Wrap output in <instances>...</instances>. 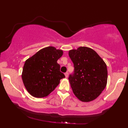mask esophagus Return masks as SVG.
<instances>
[{"label": "esophagus", "mask_w": 128, "mask_h": 128, "mask_svg": "<svg viewBox=\"0 0 128 128\" xmlns=\"http://www.w3.org/2000/svg\"><path fill=\"white\" fill-rule=\"evenodd\" d=\"M64 75H65L66 78H67L68 77V75H69V73H68V72H66L65 73H64Z\"/></svg>", "instance_id": "esophagus-1"}]
</instances>
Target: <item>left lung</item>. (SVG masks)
Returning a JSON list of instances; mask_svg holds the SVG:
<instances>
[{
    "label": "left lung",
    "instance_id": "1",
    "mask_svg": "<svg viewBox=\"0 0 128 128\" xmlns=\"http://www.w3.org/2000/svg\"><path fill=\"white\" fill-rule=\"evenodd\" d=\"M74 71L69 76L73 92L83 102L95 100L104 90L108 72L106 63L97 52L82 46L69 52Z\"/></svg>",
    "mask_w": 128,
    "mask_h": 128
}]
</instances>
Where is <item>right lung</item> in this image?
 I'll use <instances>...</instances> for the list:
<instances>
[{
    "label": "right lung",
    "instance_id": "add662e5",
    "mask_svg": "<svg viewBox=\"0 0 128 128\" xmlns=\"http://www.w3.org/2000/svg\"><path fill=\"white\" fill-rule=\"evenodd\" d=\"M62 54V50L48 46L39 50L26 61L22 79L31 95L38 98L46 97L55 90L60 80L65 78L57 63Z\"/></svg>",
    "mask_w": 128,
    "mask_h": 128
}]
</instances>
